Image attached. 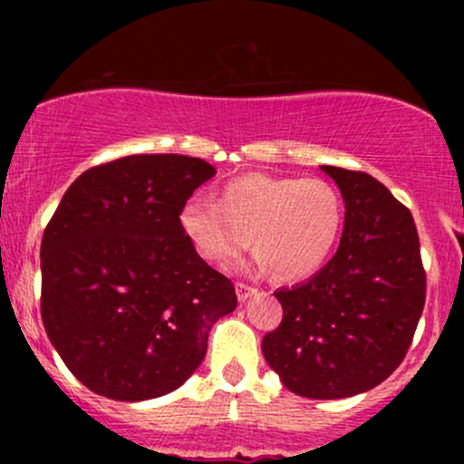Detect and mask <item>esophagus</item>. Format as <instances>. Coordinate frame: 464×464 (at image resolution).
<instances>
[{"mask_svg":"<svg viewBox=\"0 0 464 464\" xmlns=\"http://www.w3.org/2000/svg\"><path fill=\"white\" fill-rule=\"evenodd\" d=\"M236 292H237V299L244 303V301H248L250 296L255 295V292H257V287H253V285H248V284H242V281H237Z\"/></svg>","mask_w":464,"mask_h":464,"instance_id":"obj_1","label":"esophagus"}]
</instances>
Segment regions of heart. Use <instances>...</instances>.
Masks as SVG:
<instances>
[{
  "mask_svg": "<svg viewBox=\"0 0 464 464\" xmlns=\"http://www.w3.org/2000/svg\"><path fill=\"white\" fill-rule=\"evenodd\" d=\"M344 222L338 189L323 179L244 174L228 180L218 205L189 198L179 225L207 262L236 264L253 237L255 255L281 281L305 279L332 257Z\"/></svg>",
  "mask_w": 464,
  "mask_h": 464,
  "instance_id": "heart-1",
  "label": "heart"
}]
</instances>
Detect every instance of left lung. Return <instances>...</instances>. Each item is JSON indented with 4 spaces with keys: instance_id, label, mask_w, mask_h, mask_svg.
Returning <instances> with one entry per match:
<instances>
[{
    "instance_id": "8db88e82",
    "label": "left lung",
    "mask_w": 464,
    "mask_h": 464,
    "mask_svg": "<svg viewBox=\"0 0 464 464\" xmlns=\"http://www.w3.org/2000/svg\"><path fill=\"white\" fill-rule=\"evenodd\" d=\"M344 200L338 253L312 279L279 287L284 321L262 340L287 391L344 399L371 391L406 358L425 305L412 214L371 174L321 165Z\"/></svg>"
}]
</instances>
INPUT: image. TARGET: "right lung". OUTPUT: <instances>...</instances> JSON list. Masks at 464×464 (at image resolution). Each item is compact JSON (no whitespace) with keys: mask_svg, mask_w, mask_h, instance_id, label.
Returning <instances> with one entry per match:
<instances>
[{"mask_svg":"<svg viewBox=\"0 0 464 464\" xmlns=\"http://www.w3.org/2000/svg\"><path fill=\"white\" fill-rule=\"evenodd\" d=\"M216 174L185 154H130L69 185L41 242V318L89 391L146 401L177 391L207 353L236 287L179 225Z\"/></svg>","mask_w":464,"mask_h":464,"instance_id":"add662e5","label":"right lung"}]
</instances>
